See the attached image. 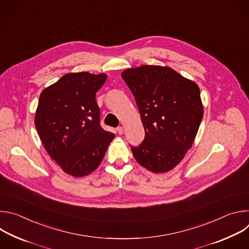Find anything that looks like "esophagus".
<instances>
[{"mask_svg":"<svg viewBox=\"0 0 249 249\" xmlns=\"http://www.w3.org/2000/svg\"><path fill=\"white\" fill-rule=\"evenodd\" d=\"M117 132H118V134H119V135H122V134H123V132H124L123 127H118V128H117Z\"/></svg>","mask_w":249,"mask_h":249,"instance_id":"1","label":"esophagus"}]
</instances>
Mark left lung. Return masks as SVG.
Returning a JSON list of instances; mask_svg holds the SVG:
<instances>
[{"label": "left lung", "instance_id": "8db88e82", "mask_svg": "<svg viewBox=\"0 0 249 249\" xmlns=\"http://www.w3.org/2000/svg\"><path fill=\"white\" fill-rule=\"evenodd\" d=\"M145 128V139L132 147L135 160L154 173H165L191 149L203 118L198 85L169 67L143 65L124 70Z\"/></svg>", "mask_w": 249, "mask_h": 249}]
</instances>
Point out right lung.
Instances as JSON below:
<instances>
[{"label": "right lung", "mask_w": 249, "mask_h": 249, "mask_svg": "<svg viewBox=\"0 0 249 249\" xmlns=\"http://www.w3.org/2000/svg\"><path fill=\"white\" fill-rule=\"evenodd\" d=\"M106 79L104 73H69L39 97L34 120L39 138L63 171L74 177L94 171L115 137L101 128L95 100Z\"/></svg>", "instance_id": "obj_1"}]
</instances>
